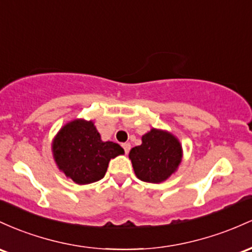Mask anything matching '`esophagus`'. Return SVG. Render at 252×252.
I'll return each mask as SVG.
<instances>
[{
    "instance_id": "34e87169",
    "label": "esophagus",
    "mask_w": 252,
    "mask_h": 252,
    "mask_svg": "<svg viewBox=\"0 0 252 252\" xmlns=\"http://www.w3.org/2000/svg\"><path fill=\"white\" fill-rule=\"evenodd\" d=\"M121 146H123V149H124V151H125V154H128L129 150H131V144H129V143H124Z\"/></svg>"
}]
</instances>
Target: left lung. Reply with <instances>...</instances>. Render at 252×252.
Listing matches in <instances>:
<instances>
[{"instance_id":"8db88e82","label":"left lung","mask_w":252,"mask_h":252,"mask_svg":"<svg viewBox=\"0 0 252 252\" xmlns=\"http://www.w3.org/2000/svg\"><path fill=\"white\" fill-rule=\"evenodd\" d=\"M143 143L129 152L137 177L144 182L159 183L175 172L182 159L179 140L168 132L152 128L143 135Z\"/></svg>"}]
</instances>
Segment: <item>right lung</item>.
<instances>
[{
  "label": "right lung",
  "mask_w": 252,
  "mask_h": 252,
  "mask_svg": "<svg viewBox=\"0 0 252 252\" xmlns=\"http://www.w3.org/2000/svg\"><path fill=\"white\" fill-rule=\"evenodd\" d=\"M53 156L58 168L78 185L101 180L111 158L124 154L113 141H102L93 121L73 120L53 140Z\"/></svg>",
  "instance_id": "right-lung-1"
}]
</instances>
